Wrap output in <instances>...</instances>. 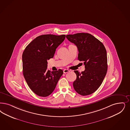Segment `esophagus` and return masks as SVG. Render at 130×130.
Wrapping results in <instances>:
<instances>
[{
    "label": "esophagus",
    "instance_id": "1",
    "mask_svg": "<svg viewBox=\"0 0 130 130\" xmlns=\"http://www.w3.org/2000/svg\"><path fill=\"white\" fill-rule=\"evenodd\" d=\"M70 72V71L68 70H67V69H65V70H63V72H64V73H67V72Z\"/></svg>",
    "mask_w": 130,
    "mask_h": 130
}]
</instances>
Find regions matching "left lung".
Masks as SVG:
<instances>
[{"instance_id":"obj_1","label":"left lung","mask_w":130,"mask_h":130,"mask_svg":"<svg viewBox=\"0 0 130 130\" xmlns=\"http://www.w3.org/2000/svg\"><path fill=\"white\" fill-rule=\"evenodd\" d=\"M78 50V59L84 61L85 70L81 73L74 71L77 78L73 86L82 95L93 93L102 84L107 70V51L103 44L88 33H77L66 36Z\"/></svg>"}]
</instances>
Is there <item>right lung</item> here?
<instances>
[{
	"label": "right lung",
	"mask_w": 130,
	"mask_h": 130,
	"mask_svg": "<svg viewBox=\"0 0 130 130\" xmlns=\"http://www.w3.org/2000/svg\"><path fill=\"white\" fill-rule=\"evenodd\" d=\"M65 35H44L36 37L23 52V74L27 85L38 96L46 97L54 91L62 70L50 72L47 60L53 58L56 49L65 38Z\"/></svg>",
	"instance_id": "1"
}]
</instances>
